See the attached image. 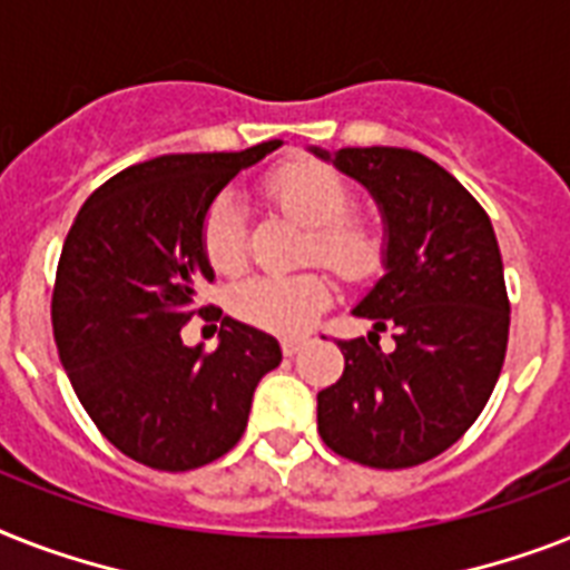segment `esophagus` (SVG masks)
I'll use <instances>...</instances> for the list:
<instances>
[{
  "label": "esophagus",
  "instance_id": "obj_1",
  "mask_svg": "<svg viewBox=\"0 0 570 570\" xmlns=\"http://www.w3.org/2000/svg\"><path fill=\"white\" fill-rule=\"evenodd\" d=\"M304 336H286L284 342H281V348H284V354L286 357H295V354H298L301 348H304Z\"/></svg>",
  "mask_w": 570,
  "mask_h": 570
}]
</instances>
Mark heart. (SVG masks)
I'll return each mask as SVG.
<instances>
[{
  "mask_svg": "<svg viewBox=\"0 0 570 570\" xmlns=\"http://www.w3.org/2000/svg\"><path fill=\"white\" fill-rule=\"evenodd\" d=\"M266 196L277 210L307 225L304 257L325 261L345 281L374 275L383 257V239L372 222L345 213L351 205L348 184L316 164L295 160L266 180ZM202 252L219 275H237L248 257L245 225L237 202L219 196L202 222ZM333 286L322 266L293 275L248 277L230 295L234 316L272 333H301L331 304Z\"/></svg>",
  "mask_w": 570,
  "mask_h": 570,
  "instance_id": "obj_1",
  "label": "heart"
}]
</instances>
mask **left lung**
<instances>
[{
	"instance_id": "1",
	"label": "left lung",
	"mask_w": 570,
	"mask_h": 570,
	"mask_svg": "<svg viewBox=\"0 0 570 570\" xmlns=\"http://www.w3.org/2000/svg\"><path fill=\"white\" fill-rule=\"evenodd\" d=\"M313 151L372 193L386 228V272L354 307L374 331L340 342L345 372L318 392V433L360 465L413 469L478 421L498 383L510 340L501 248L478 198L436 160L392 146Z\"/></svg>"
}]
</instances>
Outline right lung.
I'll return each instance as SVG.
<instances>
[{"label": "right lung", "mask_w": 570, "mask_h": 570, "mask_svg": "<svg viewBox=\"0 0 570 570\" xmlns=\"http://www.w3.org/2000/svg\"><path fill=\"white\" fill-rule=\"evenodd\" d=\"M277 146L128 166L87 198L67 234L52 293L60 363L101 436L149 469L225 456L245 433L257 383L281 363L275 336L230 316L216 352L179 340L196 312L222 317L196 307L198 286L213 281L202 252L207 207Z\"/></svg>", "instance_id": "1"}]
</instances>
